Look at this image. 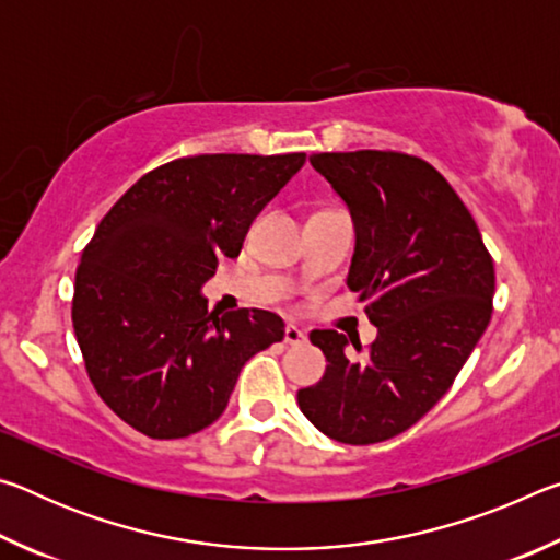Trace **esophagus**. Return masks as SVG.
Instances as JSON below:
<instances>
[{
    "label": "esophagus",
    "instance_id": "34e87169",
    "mask_svg": "<svg viewBox=\"0 0 560 560\" xmlns=\"http://www.w3.org/2000/svg\"><path fill=\"white\" fill-rule=\"evenodd\" d=\"M283 340H287L289 346H303V343H306V334H303L299 326L289 324L287 330H283Z\"/></svg>",
    "mask_w": 560,
    "mask_h": 560
}]
</instances>
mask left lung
<instances>
[{
	"instance_id": "1",
	"label": "left lung",
	"mask_w": 560,
	"mask_h": 560,
	"mask_svg": "<svg viewBox=\"0 0 560 560\" xmlns=\"http://www.w3.org/2000/svg\"><path fill=\"white\" fill-rule=\"evenodd\" d=\"M316 173L355 230L348 287L377 328L371 353L338 330H314L326 375L299 390L301 412L326 438L375 444L428 415L450 390L491 318L494 264L479 226L438 170L383 150L318 153Z\"/></svg>"
}]
</instances>
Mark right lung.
<instances>
[{
  "label": "right lung",
  "mask_w": 560,
  "mask_h": 560,
  "mask_svg": "<svg viewBox=\"0 0 560 560\" xmlns=\"http://www.w3.org/2000/svg\"><path fill=\"white\" fill-rule=\"evenodd\" d=\"M306 163L289 155L179 158L140 177L81 257L73 330L96 393L130 428L179 440L224 412L252 355L283 340L261 308L207 311L220 257Z\"/></svg>",
  "instance_id": "add662e5"
}]
</instances>
